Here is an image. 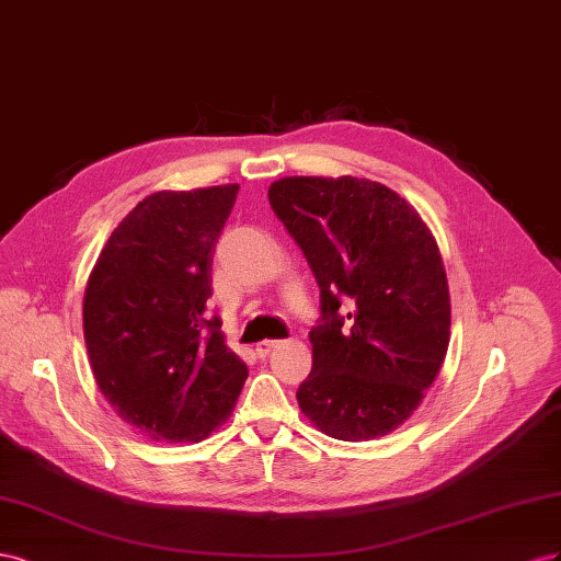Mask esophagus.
Here are the masks:
<instances>
[{
    "instance_id": "34e87169",
    "label": "esophagus",
    "mask_w": 561,
    "mask_h": 561,
    "mask_svg": "<svg viewBox=\"0 0 561 561\" xmlns=\"http://www.w3.org/2000/svg\"><path fill=\"white\" fill-rule=\"evenodd\" d=\"M277 345H282V341H261L259 345H255V355H259V357H267L270 355V352L272 350H275Z\"/></svg>"
}]
</instances>
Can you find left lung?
<instances>
[{"label": "left lung", "mask_w": 561, "mask_h": 561, "mask_svg": "<svg viewBox=\"0 0 561 561\" xmlns=\"http://www.w3.org/2000/svg\"><path fill=\"white\" fill-rule=\"evenodd\" d=\"M267 197L319 284L300 411L333 439L388 435L419 409L449 347L451 300L435 237L376 181L291 175Z\"/></svg>", "instance_id": "1"}]
</instances>
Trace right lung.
<instances>
[{
  "label": "right lung",
  "mask_w": 561,
  "mask_h": 561,
  "mask_svg": "<svg viewBox=\"0 0 561 561\" xmlns=\"http://www.w3.org/2000/svg\"><path fill=\"white\" fill-rule=\"evenodd\" d=\"M239 185L154 192L110 234L84 291L89 362L119 419L154 442H199L249 376L209 317L211 263Z\"/></svg>",
  "instance_id": "1"
}]
</instances>
